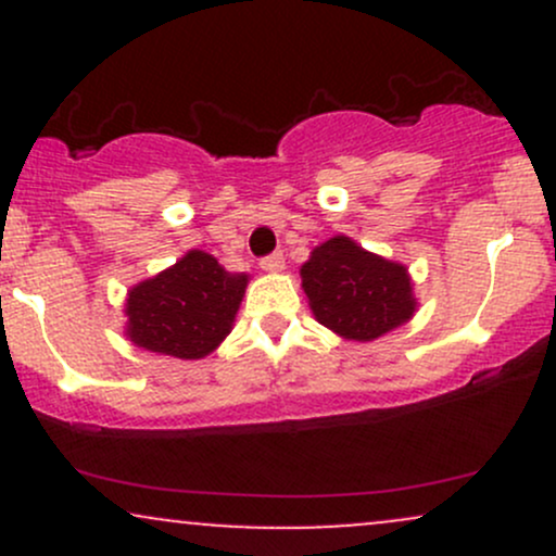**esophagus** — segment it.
I'll list each match as a JSON object with an SVG mask.
<instances>
[{
  "mask_svg": "<svg viewBox=\"0 0 556 556\" xmlns=\"http://www.w3.org/2000/svg\"><path fill=\"white\" fill-rule=\"evenodd\" d=\"M261 269H264L266 274L285 271V256H282V253H271V256L261 258Z\"/></svg>",
  "mask_w": 556,
  "mask_h": 556,
  "instance_id": "esophagus-1",
  "label": "esophagus"
}]
</instances>
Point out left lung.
I'll use <instances>...</instances> for the list:
<instances>
[{
	"label": "left lung",
	"mask_w": 556,
	"mask_h": 556,
	"mask_svg": "<svg viewBox=\"0 0 556 556\" xmlns=\"http://www.w3.org/2000/svg\"><path fill=\"white\" fill-rule=\"evenodd\" d=\"M300 287L316 321L350 342H374L405 327L418 311L405 264L334 235L300 266Z\"/></svg>",
	"instance_id": "left-lung-1"
}]
</instances>
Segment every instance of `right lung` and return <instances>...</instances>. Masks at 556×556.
Returning a JSON list of instances; mask_svg holds the SVG:
<instances>
[{
    "mask_svg": "<svg viewBox=\"0 0 556 556\" xmlns=\"http://www.w3.org/2000/svg\"><path fill=\"white\" fill-rule=\"evenodd\" d=\"M248 279L245 271H227L212 253L193 248L127 290L125 337L156 355L206 358L232 331Z\"/></svg>",
    "mask_w": 556,
    "mask_h": 556,
    "instance_id": "obj_1",
    "label": "right lung"
}]
</instances>
